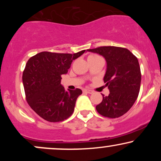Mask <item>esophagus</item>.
<instances>
[{
  "label": "esophagus",
  "instance_id": "obj_1",
  "mask_svg": "<svg viewBox=\"0 0 161 161\" xmlns=\"http://www.w3.org/2000/svg\"><path fill=\"white\" fill-rule=\"evenodd\" d=\"M83 92H86V93H88V94L93 93V91H92V90H90V89H84V90H83Z\"/></svg>",
  "mask_w": 161,
  "mask_h": 161
}]
</instances>
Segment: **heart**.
<instances>
[{
  "label": "heart",
  "mask_w": 161,
  "mask_h": 161,
  "mask_svg": "<svg viewBox=\"0 0 161 161\" xmlns=\"http://www.w3.org/2000/svg\"><path fill=\"white\" fill-rule=\"evenodd\" d=\"M99 56H97V55H90L89 57H88V58H90V57H97Z\"/></svg>",
  "instance_id": "obj_1"
}]
</instances>
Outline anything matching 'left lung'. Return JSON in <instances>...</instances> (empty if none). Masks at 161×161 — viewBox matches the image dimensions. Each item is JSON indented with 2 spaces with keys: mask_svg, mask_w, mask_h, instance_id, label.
Here are the masks:
<instances>
[{
  "mask_svg": "<svg viewBox=\"0 0 161 161\" xmlns=\"http://www.w3.org/2000/svg\"><path fill=\"white\" fill-rule=\"evenodd\" d=\"M87 51L102 55L107 61L104 82L110 94L96 106L101 116L118 118L134 104L139 93L142 74L138 59L128 49L114 46H103Z\"/></svg>",
  "mask_w": 161,
  "mask_h": 161,
  "instance_id": "8db88e82",
  "label": "left lung"
}]
</instances>
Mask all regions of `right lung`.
Segmentation results:
<instances>
[{
  "label": "right lung",
  "mask_w": 161,
  "mask_h": 161,
  "mask_svg": "<svg viewBox=\"0 0 161 161\" xmlns=\"http://www.w3.org/2000/svg\"><path fill=\"white\" fill-rule=\"evenodd\" d=\"M86 50L73 54L40 52L29 59L23 73L25 99L30 108L45 120L57 123L69 118L74 111L82 90L65 91L60 84L73 60Z\"/></svg>",
  "instance_id": "1"
}]
</instances>
